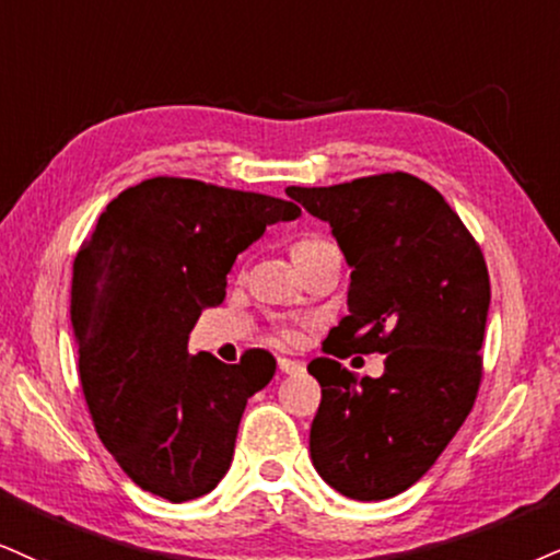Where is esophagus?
Returning a JSON list of instances; mask_svg holds the SVG:
<instances>
[{
	"instance_id": "34e87169",
	"label": "esophagus",
	"mask_w": 560,
	"mask_h": 560,
	"mask_svg": "<svg viewBox=\"0 0 560 560\" xmlns=\"http://www.w3.org/2000/svg\"><path fill=\"white\" fill-rule=\"evenodd\" d=\"M278 369L282 374H299V371H303V363L295 361V358H278Z\"/></svg>"
}]
</instances>
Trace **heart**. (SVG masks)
Masks as SVG:
<instances>
[{"instance_id":"obj_1","label":"heart","mask_w":560,"mask_h":560,"mask_svg":"<svg viewBox=\"0 0 560 560\" xmlns=\"http://www.w3.org/2000/svg\"><path fill=\"white\" fill-rule=\"evenodd\" d=\"M322 244H327V241H322V238H303V241H299V244L293 246V257L299 259V257H303V254L312 252V248L322 246Z\"/></svg>"}]
</instances>
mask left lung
Here are the masks:
<instances>
[{
    "mask_svg": "<svg viewBox=\"0 0 560 560\" xmlns=\"http://www.w3.org/2000/svg\"><path fill=\"white\" fill-rule=\"evenodd\" d=\"M332 228L353 269L348 316L329 329L312 462L335 491L384 501L431 470L465 418L482 374L491 280L457 212L420 178L382 174L337 186H291ZM386 352L385 374L361 383L335 357Z\"/></svg>",
    "mask_w": 560,
    "mask_h": 560,
    "instance_id": "1",
    "label": "left lung"
}]
</instances>
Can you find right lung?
Returning <instances> with one entry per match:
<instances>
[{"label":"right lung","instance_id":"obj_1","mask_svg":"<svg viewBox=\"0 0 560 560\" xmlns=\"http://www.w3.org/2000/svg\"><path fill=\"white\" fill-rule=\"evenodd\" d=\"M301 215L285 199L158 176L108 202L74 257L80 382L103 446L142 491L174 503L223 480L248 397L275 376L267 350L228 365L189 353L205 308L267 225Z\"/></svg>","mask_w":560,"mask_h":560}]
</instances>
